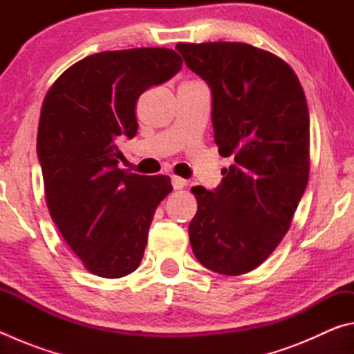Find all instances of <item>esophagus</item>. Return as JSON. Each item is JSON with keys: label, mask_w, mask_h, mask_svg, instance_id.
Instances as JSON below:
<instances>
[{"label": "esophagus", "mask_w": 354, "mask_h": 354, "mask_svg": "<svg viewBox=\"0 0 354 354\" xmlns=\"http://www.w3.org/2000/svg\"><path fill=\"white\" fill-rule=\"evenodd\" d=\"M171 185H173V189L179 190V189H183V187H185V185H187V181H185V179H183V178L173 175L171 176Z\"/></svg>", "instance_id": "obj_1"}]
</instances>
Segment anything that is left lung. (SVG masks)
I'll use <instances>...</instances> for the list:
<instances>
[{"instance_id": "8db88e82", "label": "left lung", "mask_w": 354, "mask_h": 354, "mask_svg": "<svg viewBox=\"0 0 354 354\" xmlns=\"http://www.w3.org/2000/svg\"><path fill=\"white\" fill-rule=\"evenodd\" d=\"M176 50L211 88L215 143L234 158L217 189L192 187L198 211L190 245L209 270L237 277L273 253L306 190V97L295 71L256 46L209 41Z\"/></svg>"}]
</instances>
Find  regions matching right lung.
<instances>
[{"instance_id":"1","label":"right lung","mask_w":354,"mask_h":354,"mask_svg":"<svg viewBox=\"0 0 354 354\" xmlns=\"http://www.w3.org/2000/svg\"><path fill=\"white\" fill-rule=\"evenodd\" d=\"M169 48L103 51L57 77L44 100L37 156L46 205L84 267L122 278L140 266L156 207L173 190L164 175L118 169V143L137 134L136 103L181 70Z\"/></svg>"}]
</instances>
